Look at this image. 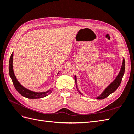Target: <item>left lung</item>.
<instances>
[{
  "mask_svg": "<svg viewBox=\"0 0 134 134\" xmlns=\"http://www.w3.org/2000/svg\"><path fill=\"white\" fill-rule=\"evenodd\" d=\"M125 59H124L122 67L121 68V70L119 72V75H117L115 80L109 85V86L104 91V92L99 96L98 97H97V99H102L105 98H106L108 96L110 95L111 93L114 92L121 84V80H122L123 75L125 72ZM75 81L76 82V76H75Z\"/></svg>",
  "mask_w": 134,
  "mask_h": 134,
  "instance_id": "left-lung-1",
  "label": "left lung"
}]
</instances>
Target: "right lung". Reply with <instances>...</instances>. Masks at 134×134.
Masks as SVG:
<instances>
[{"label": "right lung", "instance_id": "right-lung-1", "mask_svg": "<svg viewBox=\"0 0 134 134\" xmlns=\"http://www.w3.org/2000/svg\"><path fill=\"white\" fill-rule=\"evenodd\" d=\"M13 53H12L11 56L9 59V75L12 80V82L14 85L15 88L20 94L22 96L26 97L30 99H36V98H42V97H45L47 95L48 93L50 92V90L46 92H42V93H37V92H34L31 91L27 90V89L24 88L22 86L20 83L18 82V81L16 79L14 74L13 72Z\"/></svg>", "mask_w": 134, "mask_h": 134}]
</instances>
